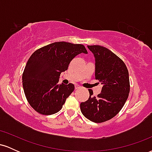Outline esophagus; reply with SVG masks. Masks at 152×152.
I'll return each mask as SVG.
<instances>
[{
  "mask_svg": "<svg viewBox=\"0 0 152 152\" xmlns=\"http://www.w3.org/2000/svg\"><path fill=\"white\" fill-rule=\"evenodd\" d=\"M81 88V86H78V85H76V86H75V89H78V88Z\"/></svg>",
  "mask_w": 152,
  "mask_h": 152,
  "instance_id": "obj_1",
  "label": "esophagus"
}]
</instances>
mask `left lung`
<instances>
[{
    "instance_id": "obj_1",
    "label": "left lung",
    "mask_w": 152,
    "mask_h": 152,
    "mask_svg": "<svg viewBox=\"0 0 152 152\" xmlns=\"http://www.w3.org/2000/svg\"><path fill=\"white\" fill-rule=\"evenodd\" d=\"M95 57V77L102 85V92L80 104L81 113L95 123H102L114 117L121 111L130 91L129 71L119 57L104 46H87Z\"/></svg>"
}]
</instances>
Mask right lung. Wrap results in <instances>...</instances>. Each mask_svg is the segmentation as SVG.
I'll list each match as a JSON object with an SVG mask.
<instances>
[{"instance_id": "1", "label": "right lung", "mask_w": 152, "mask_h": 152, "mask_svg": "<svg viewBox=\"0 0 152 152\" xmlns=\"http://www.w3.org/2000/svg\"><path fill=\"white\" fill-rule=\"evenodd\" d=\"M88 53L83 45L55 42L36 50L23 73L24 93L31 107L41 114L51 115L62 109L74 85L58 84L59 76L78 54Z\"/></svg>"}]
</instances>
